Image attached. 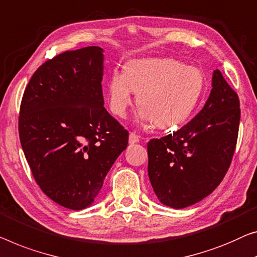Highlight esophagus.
<instances>
[{
	"instance_id": "esophagus-1",
	"label": "esophagus",
	"mask_w": 257,
	"mask_h": 257,
	"mask_svg": "<svg viewBox=\"0 0 257 257\" xmlns=\"http://www.w3.org/2000/svg\"><path fill=\"white\" fill-rule=\"evenodd\" d=\"M140 142V136L135 133L129 134V144H136Z\"/></svg>"
}]
</instances>
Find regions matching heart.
<instances>
[{
    "instance_id": "b5f03b06",
    "label": "heart",
    "mask_w": 257,
    "mask_h": 257,
    "mask_svg": "<svg viewBox=\"0 0 257 257\" xmlns=\"http://www.w3.org/2000/svg\"><path fill=\"white\" fill-rule=\"evenodd\" d=\"M205 89V76L200 68L186 66L174 59L133 61L124 77L114 74L107 86L110 112L127 116L137 94V118L144 124L174 128L185 123L200 104Z\"/></svg>"
}]
</instances>
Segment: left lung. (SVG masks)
<instances>
[{"mask_svg": "<svg viewBox=\"0 0 257 257\" xmlns=\"http://www.w3.org/2000/svg\"><path fill=\"white\" fill-rule=\"evenodd\" d=\"M240 102L221 72L200 113L181 129L148 143V174L164 205L183 209L217 188L231 165L238 140Z\"/></svg>", "mask_w": 257, "mask_h": 257, "instance_id": "1", "label": "left lung"}]
</instances>
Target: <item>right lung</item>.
I'll return each instance as SVG.
<instances>
[{
  "label": "right lung",
  "mask_w": 257,
  "mask_h": 257,
  "mask_svg": "<svg viewBox=\"0 0 257 257\" xmlns=\"http://www.w3.org/2000/svg\"><path fill=\"white\" fill-rule=\"evenodd\" d=\"M104 49L90 46L48 60L23 94L18 130L34 180L57 204L90 206L127 148L129 134L104 107Z\"/></svg>",
  "instance_id": "right-lung-1"
}]
</instances>
